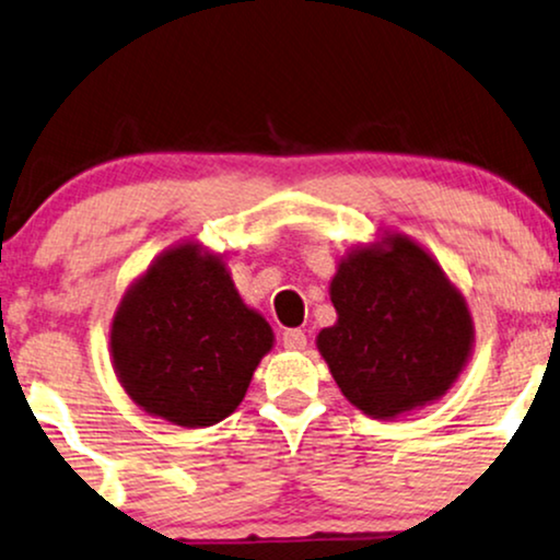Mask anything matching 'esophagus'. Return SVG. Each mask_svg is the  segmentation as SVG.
Returning a JSON list of instances; mask_svg holds the SVG:
<instances>
[{"label": "esophagus", "instance_id": "1", "mask_svg": "<svg viewBox=\"0 0 560 560\" xmlns=\"http://www.w3.org/2000/svg\"><path fill=\"white\" fill-rule=\"evenodd\" d=\"M282 345H285L288 350H303L306 348V335H303L301 329H285V332H282Z\"/></svg>", "mask_w": 560, "mask_h": 560}]
</instances>
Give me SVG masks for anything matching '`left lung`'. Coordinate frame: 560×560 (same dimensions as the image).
<instances>
[{"mask_svg": "<svg viewBox=\"0 0 560 560\" xmlns=\"http://www.w3.org/2000/svg\"><path fill=\"white\" fill-rule=\"evenodd\" d=\"M335 327L316 337L342 395L374 418L439 399L472 348L467 303L439 261L407 236L358 248L329 288Z\"/></svg>", "mask_w": 560, "mask_h": 560, "instance_id": "8db88e82", "label": "left lung"}]
</instances>
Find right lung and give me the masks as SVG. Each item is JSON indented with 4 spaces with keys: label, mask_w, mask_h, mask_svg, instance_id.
<instances>
[{
    "label": "right lung",
    "mask_w": 560,
    "mask_h": 560,
    "mask_svg": "<svg viewBox=\"0 0 560 560\" xmlns=\"http://www.w3.org/2000/svg\"><path fill=\"white\" fill-rule=\"evenodd\" d=\"M272 329L241 301L220 257L184 244L124 295L112 327L116 376L150 416L215 425L244 399Z\"/></svg>",
    "instance_id": "right-lung-1"
}]
</instances>
